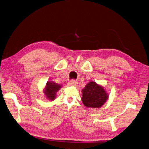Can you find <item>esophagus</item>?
Returning a JSON list of instances; mask_svg holds the SVG:
<instances>
[{
	"instance_id": "34e87169",
	"label": "esophagus",
	"mask_w": 149,
	"mask_h": 149,
	"mask_svg": "<svg viewBox=\"0 0 149 149\" xmlns=\"http://www.w3.org/2000/svg\"><path fill=\"white\" fill-rule=\"evenodd\" d=\"M77 84V82L76 81H75V80H72V81H69V83H68V86H76Z\"/></svg>"
}]
</instances>
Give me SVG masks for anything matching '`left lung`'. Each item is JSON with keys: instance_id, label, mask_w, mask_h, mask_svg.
<instances>
[{"instance_id": "left-lung-1", "label": "left lung", "mask_w": 149, "mask_h": 149, "mask_svg": "<svg viewBox=\"0 0 149 149\" xmlns=\"http://www.w3.org/2000/svg\"><path fill=\"white\" fill-rule=\"evenodd\" d=\"M81 101L89 108H100L109 99V93L101 85L91 81L82 89Z\"/></svg>"}]
</instances>
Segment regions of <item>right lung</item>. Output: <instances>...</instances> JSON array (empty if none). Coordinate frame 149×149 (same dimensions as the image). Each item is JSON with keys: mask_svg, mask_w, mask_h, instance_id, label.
<instances>
[{"mask_svg": "<svg viewBox=\"0 0 149 149\" xmlns=\"http://www.w3.org/2000/svg\"><path fill=\"white\" fill-rule=\"evenodd\" d=\"M62 87V85L58 84L53 81H48L44 88V94L47 100L54 101L56 100L57 92Z\"/></svg>", "mask_w": 149, "mask_h": 149, "instance_id": "1", "label": "right lung"}]
</instances>
